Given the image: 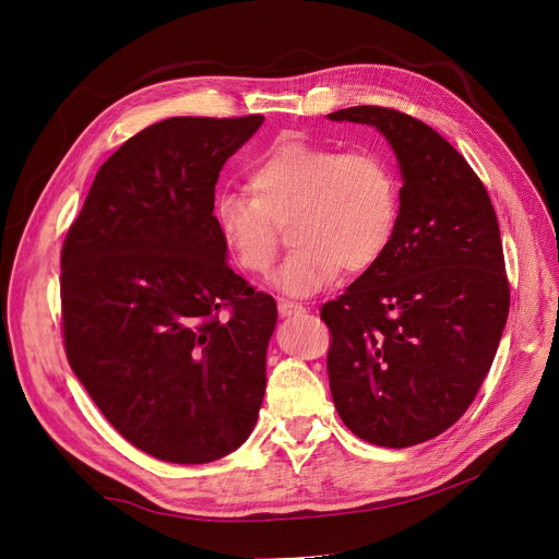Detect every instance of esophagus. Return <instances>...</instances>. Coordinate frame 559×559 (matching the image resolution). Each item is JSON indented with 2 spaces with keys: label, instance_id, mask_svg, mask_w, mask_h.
Masks as SVG:
<instances>
[{
  "label": "esophagus",
  "instance_id": "1",
  "mask_svg": "<svg viewBox=\"0 0 559 559\" xmlns=\"http://www.w3.org/2000/svg\"><path fill=\"white\" fill-rule=\"evenodd\" d=\"M278 312H281V317H295V314L306 312V308H304V306H299V304H295V301H285V299H281V301H278Z\"/></svg>",
  "mask_w": 559,
  "mask_h": 559
}]
</instances>
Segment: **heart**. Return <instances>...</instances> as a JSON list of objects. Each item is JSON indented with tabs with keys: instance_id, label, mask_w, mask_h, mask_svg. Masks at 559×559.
<instances>
[{
	"instance_id": "1",
	"label": "heart",
	"mask_w": 559,
	"mask_h": 559,
	"mask_svg": "<svg viewBox=\"0 0 559 559\" xmlns=\"http://www.w3.org/2000/svg\"><path fill=\"white\" fill-rule=\"evenodd\" d=\"M249 190H219L213 219L245 274L274 267L281 228L292 253L274 274L289 297L326 289L344 270L362 274L385 255L399 224V181L376 152L283 140L247 171Z\"/></svg>"
}]
</instances>
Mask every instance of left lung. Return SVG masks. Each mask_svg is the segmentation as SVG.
<instances>
[{"instance_id": "8db88e82", "label": "left lung", "mask_w": 559, "mask_h": 559, "mask_svg": "<svg viewBox=\"0 0 559 559\" xmlns=\"http://www.w3.org/2000/svg\"><path fill=\"white\" fill-rule=\"evenodd\" d=\"M329 120L376 127L403 179L385 255L321 308L333 401L365 442L415 447L466 413L493 362L510 310L501 230L476 171L421 120L380 106Z\"/></svg>"}]
</instances>
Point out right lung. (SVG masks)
Listing matches in <instances>:
<instances>
[{"instance_id": "1", "label": "right lung", "mask_w": 559, "mask_h": 559, "mask_svg": "<svg viewBox=\"0 0 559 559\" xmlns=\"http://www.w3.org/2000/svg\"><path fill=\"white\" fill-rule=\"evenodd\" d=\"M262 122L146 127L99 167L66 235L70 367L110 426L165 462L219 460L258 421L276 301L228 267L213 203L224 163Z\"/></svg>"}]
</instances>
